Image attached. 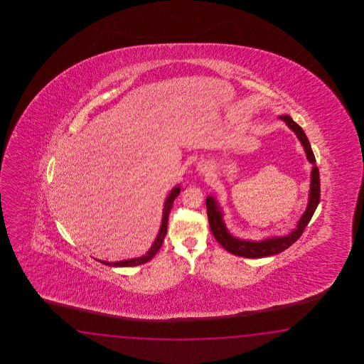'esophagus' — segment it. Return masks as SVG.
I'll use <instances>...</instances> for the list:
<instances>
[{"mask_svg": "<svg viewBox=\"0 0 364 364\" xmlns=\"http://www.w3.org/2000/svg\"><path fill=\"white\" fill-rule=\"evenodd\" d=\"M196 171H199L200 174H208L210 171V165L207 161H199L196 165Z\"/></svg>", "mask_w": 364, "mask_h": 364, "instance_id": "34e87169", "label": "esophagus"}]
</instances>
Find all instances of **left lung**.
<instances>
[{"label": "left lung", "instance_id": "8db88e82", "mask_svg": "<svg viewBox=\"0 0 364 364\" xmlns=\"http://www.w3.org/2000/svg\"><path fill=\"white\" fill-rule=\"evenodd\" d=\"M279 118L287 124L289 129L293 130V132L296 135V138L302 143L303 149H304L306 156H307V160L314 165L312 171H311L307 208L304 210L302 217L299 218L294 230H291L287 235H281V237L274 235V237H269V238H264V240H240L238 237H234L232 232L228 230L224 221V210L220 207L218 201L213 196H207L205 203H207V213H208L209 226H210L212 234L215 235L217 242L226 251H229L230 254H234V255L257 259V257H265V256L277 255L279 252L285 251L294 242L299 240V237L302 235L306 226L309 225V220L314 216L317 205H318V201H320L318 169L315 165L316 160H315V155L311 149L309 139L303 132L302 127L294 122L291 117L285 114V116H279Z\"/></svg>", "mask_w": 364, "mask_h": 364}]
</instances>
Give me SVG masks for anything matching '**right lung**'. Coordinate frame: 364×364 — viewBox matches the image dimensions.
I'll use <instances>...</instances> for the list:
<instances>
[{
	"label": "right lung",
	"instance_id": "right-lung-1",
	"mask_svg": "<svg viewBox=\"0 0 364 364\" xmlns=\"http://www.w3.org/2000/svg\"><path fill=\"white\" fill-rule=\"evenodd\" d=\"M181 193V186H176L171 188V193L166 196L165 203H164L163 209V220H161V225H160V230L156 237L155 242L152 243L151 248L146 252V255L140 256V257H132V259H127V260H121V262H104V260H97L100 263L109 265V267H135V265H140V264L147 263L154 256L157 254V251L163 245L164 238L166 235V230H168V218H169V213H171V207H173V201Z\"/></svg>",
	"mask_w": 364,
	"mask_h": 364
}]
</instances>
